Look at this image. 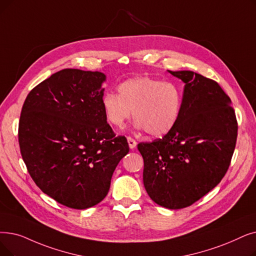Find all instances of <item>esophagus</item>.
Wrapping results in <instances>:
<instances>
[{"mask_svg":"<svg viewBox=\"0 0 256 256\" xmlns=\"http://www.w3.org/2000/svg\"><path fill=\"white\" fill-rule=\"evenodd\" d=\"M128 146H130V150H134V148H136L137 142H136V140H135L134 138L128 137Z\"/></svg>","mask_w":256,"mask_h":256,"instance_id":"obj_1","label":"esophagus"}]
</instances>
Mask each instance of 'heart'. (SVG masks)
Returning <instances> with one entry per match:
<instances>
[{
    "label": "heart",
    "instance_id": "heart-1",
    "mask_svg": "<svg viewBox=\"0 0 256 256\" xmlns=\"http://www.w3.org/2000/svg\"><path fill=\"white\" fill-rule=\"evenodd\" d=\"M118 95L106 93L102 106L106 121L121 128L132 116L140 130L154 137L168 135L180 119L183 93L174 82L148 76L132 77L117 86Z\"/></svg>",
    "mask_w": 256,
    "mask_h": 256
}]
</instances>
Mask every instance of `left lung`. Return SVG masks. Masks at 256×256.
<instances>
[{"instance_id": "left-lung-1", "label": "left lung", "mask_w": 256, "mask_h": 256, "mask_svg": "<svg viewBox=\"0 0 256 256\" xmlns=\"http://www.w3.org/2000/svg\"><path fill=\"white\" fill-rule=\"evenodd\" d=\"M185 82L176 128L161 139L140 142L144 187L154 203L190 206L220 182L236 148L238 121L220 84L192 71H170Z\"/></svg>"}]
</instances>
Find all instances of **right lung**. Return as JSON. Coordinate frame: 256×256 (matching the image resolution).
Segmentation results:
<instances>
[{
  "label": "right lung",
  "mask_w": 256,
  "mask_h": 256,
  "mask_svg": "<svg viewBox=\"0 0 256 256\" xmlns=\"http://www.w3.org/2000/svg\"><path fill=\"white\" fill-rule=\"evenodd\" d=\"M104 80L98 71L64 69L33 88L22 108L18 144L27 170L42 192L69 208L100 203L130 150L104 117Z\"/></svg>",
  "instance_id": "1"
}]
</instances>
